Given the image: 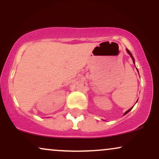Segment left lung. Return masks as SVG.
<instances>
[{
	"instance_id": "1",
	"label": "left lung",
	"mask_w": 159,
	"mask_h": 159,
	"mask_svg": "<svg viewBox=\"0 0 159 159\" xmlns=\"http://www.w3.org/2000/svg\"><path fill=\"white\" fill-rule=\"evenodd\" d=\"M126 51H127L128 54H129V55H130V56H131V57H132V61H133V63H134V57H132V54H131V52H129V50H128V49H126ZM137 70H138V69H137ZM132 107H131V108H130V109H129V110H128L127 111H125V114H124V115H125V114H127V113H129V111H130L131 110H132Z\"/></svg>"
}]
</instances>
